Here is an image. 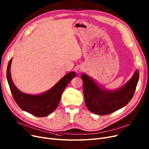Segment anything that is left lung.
I'll list each match as a JSON object with an SVG mask.
<instances>
[{
	"label": "left lung",
	"instance_id": "8db88e82",
	"mask_svg": "<svg viewBox=\"0 0 149 149\" xmlns=\"http://www.w3.org/2000/svg\"><path fill=\"white\" fill-rule=\"evenodd\" d=\"M83 91L87 109L99 115H106L123 108L133 96L139 80L138 70L134 73L132 79L116 90L101 88L90 77L82 74Z\"/></svg>",
	"mask_w": 149,
	"mask_h": 149
}]
</instances>
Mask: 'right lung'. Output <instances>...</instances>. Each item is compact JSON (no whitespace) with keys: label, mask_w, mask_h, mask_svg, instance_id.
<instances>
[{"label":"right lung","mask_w":149,"mask_h":149,"mask_svg":"<svg viewBox=\"0 0 149 149\" xmlns=\"http://www.w3.org/2000/svg\"><path fill=\"white\" fill-rule=\"evenodd\" d=\"M11 61L12 59L7 67L6 77L13 96L21 109L38 117H45L57 109L62 92L76 76L75 72L69 73L45 93L39 95H28L19 91L12 81L10 73Z\"/></svg>","instance_id":"right-lung-1"}]
</instances>
